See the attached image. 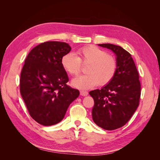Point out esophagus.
I'll return each mask as SVG.
<instances>
[{"label":"esophagus","instance_id":"1","mask_svg":"<svg viewBox=\"0 0 160 160\" xmlns=\"http://www.w3.org/2000/svg\"><path fill=\"white\" fill-rule=\"evenodd\" d=\"M80 94L82 96H87L88 95V92L85 91H80Z\"/></svg>","mask_w":160,"mask_h":160}]
</instances>
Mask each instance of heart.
<instances>
[{
  "mask_svg": "<svg viewBox=\"0 0 160 160\" xmlns=\"http://www.w3.org/2000/svg\"><path fill=\"white\" fill-rule=\"evenodd\" d=\"M77 57L67 53L61 58L63 69L72 75H76L81 71V64H88L86 67L88 73L75 77L72 81L75 88L88 89L99 83L105 85L113 79L118 69V62L112 55L105 50L94 46H85L76 52Z\"/></svg>",
  "mask_w": 160,
  "mask_h": 160,
  "instance_id": "obj_1",
  "label": "heart"
}]
</instances>
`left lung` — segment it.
I'll return each instance as SVG.
<instances>
[{"mask_svg": "<svg viewBox=\"0 0 160 160\" xmlns=\"http://www.w3.org/2000/svg\"><path fill=\"white\" fill-rule=\"evenodd\" d=\"M116 55L118 69L109 83L89 92L94 99L93 122L105 130H114L126 123L137 109L141 95L139 73L132 55L122 47L99 44Z\"/></svg>", "mask_w": 160, "mask_h": 160, "instance_id": "1", "label": "left lung"}]
</instances>
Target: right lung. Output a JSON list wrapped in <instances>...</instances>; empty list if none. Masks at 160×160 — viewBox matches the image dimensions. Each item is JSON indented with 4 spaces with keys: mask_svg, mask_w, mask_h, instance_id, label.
Wrapping results in <instances>:
<instances>
[{
    "mask_svg": "<svg viewBox=\"0 0 160 160\" xmlns=\"http://www.w3.org/2000/svg\"><path fill=\"white\" fill-rule=\"evenodd\" d=\"M71 50L64 42H42L28 53L22 67V98L31 118L45 126L59 123L79 95V90L67 85L69 77L61 62Z\"/></svg>",
    "mask_w": 160,
    "mask_h": 160,
    "instance_id": "obj_1",
    "label": "right lung"
}]
</instances>
